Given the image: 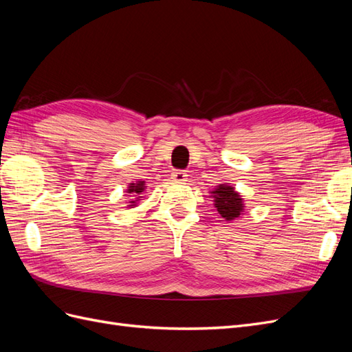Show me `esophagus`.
<instances>
[{"instance_id":"obj_1","label":"esophagus","mask_w":352,"mask_h":352,"mask_svg":"<svg viewBox=\"0 0 352 352\" xmlns=\"http://www.w3.org/2000/svg\"><path fill=\"white\" fill-rule=\"evenodd\" d=\"M172 179L176 184H184V182H186L188 175L185 172H182V170H176V172L172 173Z\"/></svg>"}]
</instances>
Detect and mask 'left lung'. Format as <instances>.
I'll list each match as a JSON object with an SVG mask.
<instances>
[{"instance_id": "obj_1", "label": "left lung", "mask_w": 352, "mask_h": 352, "mask_svg": "<svg viewBox=\"0 0 352 352\" xmlns=\"http://www.w3.org/2000/svg\"><path fill=\"white\" fill-rule=\"evenodd\" d=\"M211 198L214 201V207L219 214L226 221H233L243 216V198L232 185L220 184L211 190Z\"/></svg>"}]
</instances>
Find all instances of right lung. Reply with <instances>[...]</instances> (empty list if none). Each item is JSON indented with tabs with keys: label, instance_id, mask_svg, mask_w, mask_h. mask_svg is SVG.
Instances as JSON below:
<instances>
[{
	"label": "right lung",
	"instance_id": "right-lung-1",
	"mask_svg": "<svg viewBox=\"0 0 352 352\" xmlns=\"http://www.w3.org/2000/svg\"><path fill=\"white\" fill-rule=\"evenodd\" d=\"M145 189H146V186H145L144 180H138V182H135V184L127 185L126 192L131 194L129 197H131L132 201H127L126 202V204H127L126 208H135V207H138V202L141 201V198H142L141 195L144 194Z\"/></svg>",
	"mask_w": 352,
	"mask_h": 352
}]
</instances>
